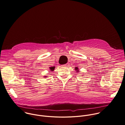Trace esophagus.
Listing matches in <instances>:
<instances>
[{"instance_id":"esophagus-1","label":"esophagus","mask_w":125,"mask_h":125,"mask_svg":"<svg viewBox=\"0 0 125 125\" xmlns=\"http://www.w3.org/2000/svg\"><path fill=\"white\" fill-rule=\"evenodd\" d=\"M69 64L67 63V64H65V65H62V67H67L69 66Z\"/></svg>"}]
</instances>
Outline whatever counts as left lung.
Segmentation results:
<instances>
[{
  "instance_id": "1",
  "label": "left lung",
  "mask_w": 125,
  "mask_h": 125,
  "mask_svg": "<svg viewBox=\"0 0 125 125\" xmlns=\"http://www.w3.org/2000/svg\"><path fill=\"white\" fill-rule=\"evenodd\" d=\"M75 71H76V73H79V68L78 67H75ZM83 76V75H82Z\"/></svg>"
}]
</instances>
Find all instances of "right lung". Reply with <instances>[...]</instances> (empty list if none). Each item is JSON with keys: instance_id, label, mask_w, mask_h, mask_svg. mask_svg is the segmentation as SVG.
<instances>
[{"instance_id": "1", "label": "right lung", "mask_w": 125, "mask_h": 125, "mask_svg": "<svg viewBox=\"0 0 125 125\" xmlns=\"http://www.w3.org/2000/svg\"><path fill=\"white\" fill-rule=\"evenodd\" d=\"M49 69H50V72H52V71H54V69H55V67L54 66H53V67H51L49 68ZM44 77H46V76H44Z\"/></svg>"}]
</instances>
